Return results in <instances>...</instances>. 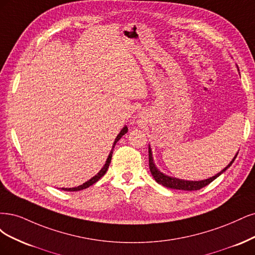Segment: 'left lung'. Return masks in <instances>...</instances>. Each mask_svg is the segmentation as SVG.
Returning a JSON list of instances; mask_svg holds the SVG:
<instances>
[{
	"label": "left lung",
	"mask_w": 255,
	"mask_h": 255,
	"mask_svg": "<svg viewBox=\"0 0 255 255\" xmlns=\"http://www.w3.org/2000/svg\"><path fill=\"white\" fill-rule=\"evenodd\" d=\"M238 69V67H237ZM240 71V70H238ZM238 153V152H237ZM237 153L235 154V157L232 159V161L230 162L228 165L221 170L219 171L218 174H216L215 176H213L209 179H205V180H200V181H188V180H183V179H179V178H175V177H170L167 176L165 174H163L162 171H160L158 169V167L155 166V164L153 162V158H152V151L150 148V145L148 146V155H149V169L152 177L154 178L155 181H157L159 184H162L163 186L168 187V188H174V190H182V191H197V190H200V188L207 186L208 184H210L212 181H214V180L219 177L223 172H225L230 166L232 165V163L234 162L235 158L237 157Z\"/></svg>",
	"instance_id": "1"
}]
</instances>
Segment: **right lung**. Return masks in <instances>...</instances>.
I'll use <instances>...</instances> for the list:
<instances>
[{"instance_id": "add662e5", "label": "right lung", "mask_w": 255, "mask_h": 255, "mask_svg": "<svg viewBox=\"0 0 255 255\" xmlns=\"http://www.w3.org/2000/svg\"><path fill=\"white\" fill-rule=\"evenodd\" d=\"M127 131H128L127 126L123 127V129L121 130V132L118 134V136L116 137V139H114L113 145H112V149H111V151H110V153H109V155H108V158H107V160H106L105 165L102 167V169H101L100 171H98L95 176H93L91 179H89L88 181H86L85 183H83L81 185H78V186H75V187H70V188L62 187L61 190L67 191V192H78V191H81V190H85V188H87V187H89V186H91V185H93L95 182H97L98 180H100V179L106 174L107 170H108V168H109L110 162H111V159H112V153H113L114 146H116V144L119 142V139H121V137H122L123 135L127 133Z\"/></svg>"}]
</instances>
